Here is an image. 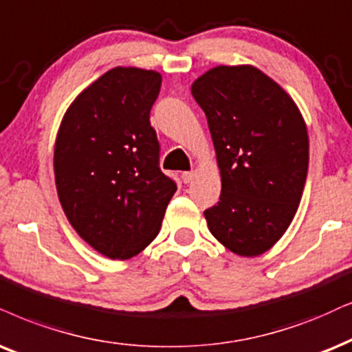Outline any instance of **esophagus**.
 Segmentation results:
<instances>
[{
    "label": "esophagus",
    "instance_id": "obj_1",
    "mask_svg": "<svg viewBox=\"0 0 352 352\" xmlns=\"http://www.w3.org/2000/svg\"><path fill=\"white\" fill-rule=\"evenodd\" d=\"M182 180H184V184H190V182L193 180V172H184V173H182Z\"/></svg>",
    "mask_w": 352,
    "mask_h": 352
}]
</instances>
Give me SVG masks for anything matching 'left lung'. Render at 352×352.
<instances>
[{
    "instance_id": "1",
    "label": "left lung",
    "mask_w": 352,
    "mask_h": 352,
    "mask_svg": "<svg viewBox=\"0 0 352 352\" xmlns=\"http://www.w3.org/2000/svg\"><path fill=\"white\" fill-rule=\"evenodd\" d=\"M208 118L222 190L204 211L211 234L240 256L283 237L309 170V135L287 92L255 66H216L191 84Z\"/></svg>"
}]
</instances>
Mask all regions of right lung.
<instances>
[{"instance_id": "add662e5", "label": "right lung", "mask_w": 352, "mask_h": 352, "mask_svg": "<svg viewBox=\"0 0 352 352\" xmlns=\"http://www.w3.org/2000/svg\"><path fill=\"white\" fill-rule=\"evenodd\" d=\"M161 74L113 68L74 99L56 135L55 184L69 224L94 250L128 260L157 237L177 191L159 167L149 113Z\"/></svg>"}]
</instances>
